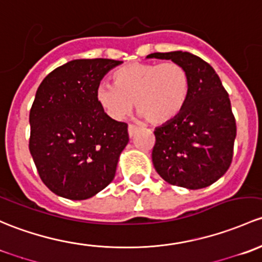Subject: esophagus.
Masks as SVG:
<instances>
[{
    "label": "esophagus",
    "mask_w": 262,
    "mask_h": 262,
    "mask_svg": "<svg viewBox=\"0 0 262 262\" xmlns=\"http://www.w3.org/2000/svg\"><path fill=\"white\" fill-rule=\"evenodd\" d=\"M139 131H140V127H137V126L135 125H128V135H130V137L135 136V134H137Z\"/></svg>",
    "instance_id": "1"
}]
</instances>
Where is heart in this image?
Instances as JSON below:
<instances>
[{"instance_id": "b5f03b06", "label": "heart", "mask_w": 262, "mask_h": 262, "mask_svg": "<svg viewBox=\"0 0 262 262\" xmlns=\"http://www.w3.org/2000/svg\"><path fill=\"white\" fill-rule=\"evenodd\" d=\"M115 85L102 83L96 101L113 120H123L134 102L151 125H164L184 110L189 96V77L180 64L131 63L113 74Z\"/></svg>"}]
</instances>
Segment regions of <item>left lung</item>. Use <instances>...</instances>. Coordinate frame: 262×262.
Returning <instances> with one entry per match:
<instances>
[{"instance_id": "8db88e82", "label": "left lung", "mask_w": 262, "mask_h": 262, "mask_svg": "<svg viewBox=\"0 0 262 262\" xmlns=\"http://www.w3.org/2000/svg\"><path fill=\"white\" fill-rule=\"evenodd\" d=\"M147 58L170 59L189 77L184 110L154 131V166L171 185L208 187L225 175L233 158L237 128L227 91L207 61L187 51L154 53Z\"/></svg>"}]
</instances>
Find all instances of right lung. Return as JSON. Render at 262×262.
Segmentation results:
<instances>
[{"label": "right lung", "mask_w": 262, "mask_h": 262, "mask_svg": "<svg viewBox=\"0 0 262 262\" xmlns=\"http://www.w3.org/2000/svg\"><path fill=\"white\" fill-rule=\"evenodd\" d=\"M122 61L77 59L49 73L30 110L29 149L42 183L63 198L83 201L112 182L128 142L127 123L96 101L102 78Z\"/></svg>", "instance_id": "right-lung-1"}]
</instances>
